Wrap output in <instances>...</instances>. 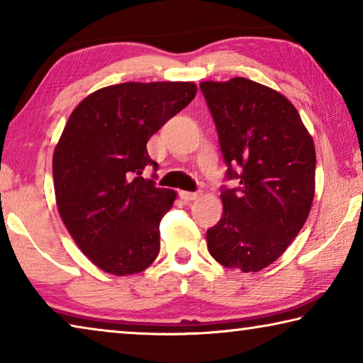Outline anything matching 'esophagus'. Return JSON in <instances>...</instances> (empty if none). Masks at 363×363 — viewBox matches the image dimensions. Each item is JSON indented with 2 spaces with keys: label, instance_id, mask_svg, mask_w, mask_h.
Segmentation results:
<instances>
[{
  "label": "esophagus",
  "instance_id": "1",
  "mask_svg": "<svg viewBox=\"0 0 363 363\" xmlns=\"http://www.w3.org/2000/svg\"><path fill=\"white\" fill-rule=\"evenodd\" d=\"M179 196L184 200V201H194L199 199V194L196 192H186V190H182V192H179Z\"/></svg>",
  "mask_w": 363,
  "mask_h": 363
}]
</instances>
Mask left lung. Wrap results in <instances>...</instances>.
<instances>
[{
    "label": "left lung",
    "instance_id": "8db88e82",
    "mask_svg": "<svg viewBox=\"0 0 363 363\" xmlns=\"http://www.w3.org/2000/svg\"><path fill=\"white\" fill-rule=\"evenodd\" d=\"M218 130L227 179L208 251L227 269L257 272L285 253L315 194V147L293 104L251 79L200 83Z\"/></svg>",
    "mask_w": 363,
    "mask_h": 363
}]
</instances>
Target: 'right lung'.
<instances>
[{
  "mask_svg": "<svg viewBox=\"0 0 363 363\" xmlns=\"http://www.w3.org/2000/svg\"><path fill=\"white\" fill-rule=\"evenodd\" d=\"M196 94L190 82L121 83L78 104L52 155L60 218L78 248L104 272H143L160 251V220L176 200L144 179L147 143Z\"/></svg>",
  "mask_w": 363,
  "mask_h": 363,
  "instance_id": "add662e5",
  "label": "right lung"
}]
</instances>
